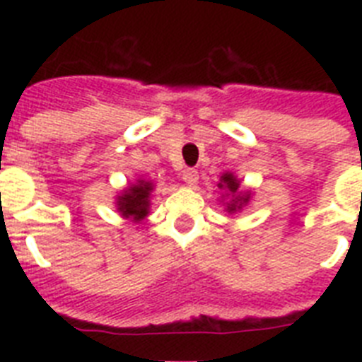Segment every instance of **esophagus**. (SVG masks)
I'll use <instances>...</instances> for the list:
<instances>
[{
	"label": "esophagus",
	"mask_w": 362,
	"mask_h": 362,
	"mask_svg": "<svg viewBox=\"0 0 362 362\" xmlns=\"http://www.w3.org/2000/svg\"><path fill=\"white\" fill-rule=\"evenodd\" d=\"M183 181L188 187H194V185L199 181V174H197L196 168H185L183 170Z\"/></svg>",
	"instance_id": "1"
}]
</instances>
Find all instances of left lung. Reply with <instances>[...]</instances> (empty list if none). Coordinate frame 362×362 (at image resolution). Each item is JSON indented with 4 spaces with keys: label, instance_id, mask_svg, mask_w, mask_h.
<instances>
[{
    "label": "left lung",
    "instance_id": "1",
    "mask_svg": "<svg viewBox=\"0 0 362 362\" xmlns=\"http://www.w3.org/2000/svg\"><path fill=\"white\" fill-rule=\"evenodd\" d=\"M239 185H241V181L233 174H223L221 175V183L217 185L221 190H225L230 196V201L226 203V212L230 214L239 212L250 201V192H241Z\"/></svg>",
    "mask_w": 362,
    "mask_h": 362
}]
</instances>
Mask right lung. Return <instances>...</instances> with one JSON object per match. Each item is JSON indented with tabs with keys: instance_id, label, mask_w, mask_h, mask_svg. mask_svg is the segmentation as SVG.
Listing matches in <instances>:
<instances>
[{
	"instance_id": "obj_1",
	"label": "right lung",
	"mask_w": 362,
	"mask_h": 362,
	"mask_svg": "<svg viewBox=\"0 0 362 362\" xmlns=\"http://www.w3.org/2000/svg\"><path fill=\"white\" fill-rule=\"evenodd\" d=\"M153 190V185L145 179H137V183L130 185L117 196V212L124 219H132L136 223L145 219L148 216L150 209V192Z\"/></svg>"
}]
</instances>
